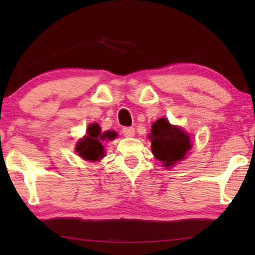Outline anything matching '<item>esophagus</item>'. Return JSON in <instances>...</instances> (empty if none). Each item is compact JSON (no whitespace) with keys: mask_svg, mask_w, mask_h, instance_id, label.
I'll return each instance as SVG.
<instances>
[{"mask_svg":"<svg viewBox=\"0 0 255 255\" xmlns=\"http://www.w3.org/2000/svg\"><path fill=\"white\" fill-rule=\"evenodd\" d=\"M123 133L126 137H132L135 135V128L133 127H124L123 128Z\"/></svg>","mask_w":255,"mask_h":255,"instance_id":"obj_1","label":"esophagus"}]
</instances>
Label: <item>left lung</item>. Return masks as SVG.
<instances>
[{
  "label": "left lung",
  "instance_id": "8db88e82",
  "mask_svg": "<svg viewBox=\"0 0 255 255\" xmlns=\"http://www.w3.org/2000/svg\"><path fill=\"white\" fill-rule=\"evenodd\" d=\"M152 139V152L164 166H171L180 159H183L185 153L191 148L190 138L182 129L171 126L165 118H161L152 125L149 133Z\"/></svg>",
  "mask_w": 255,
  "mask_h": 255
}]
</instances>
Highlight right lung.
I'll list each match as a JSON object with an SVG mask.
<instances>
[{"mask_svg":"<svg viewBox=\"0 0 255 255\" xmlns=\"http://www.w3.org/2000/svg\"><path fill=\"white\" fill-rule=\"evenodd\" d=\"M88 135L85 136L84 139H82L76 146V152L79 153L80 156L88 161H99L103 157L105 150L100 140L105 139H114L116 137V132L114 131H106L101 133V129L98 124H92L88 128L86 131Z\"/></svg>","mask_w":255,"mask_h":255,"instance_id":"add662e5","label":"right lung"}]
</instances>
